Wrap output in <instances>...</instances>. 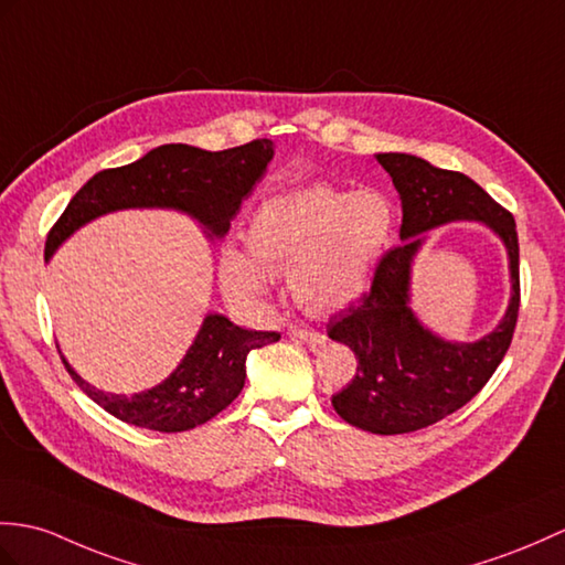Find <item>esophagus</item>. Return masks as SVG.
<instances>
[{
  "label": "esophagus",
  "mask_w": 565,
  "mask_h": 565,
  "mask_svg": "<svg viewBox=\"0 0 565 565\" xmlns=\"http://www.w3.org/2000/svg\"><path fill=\"white\" fill-rule=\"evenodd\" d=\"M288 337H291L294 342L310 344V347H322L324 339H327L322 332L306 330V327H291V330H288Z\"/></svg>",
  "instance_id": "obj_1"
}]
</instances>
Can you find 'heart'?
<instances>
[{
	"label": "heart",
	"instance_id": "obj_1",
	"mask_svg": "<svg viewBox=\"0 0 565 565\" xmlns=\"http://www.w3.org/2000/svg\"><path fill=\"white\" fill-rule=\"evenodd\" d=\"M395 231L383 192L332 185L286 190L262 202L247 223L245 247H218V284L233 303L255 308L271 294V274L310 312L344 310L365 294Z\"/></svg>",
	"mask_w": 565,
	"mask_h": 565
}]
</instances>
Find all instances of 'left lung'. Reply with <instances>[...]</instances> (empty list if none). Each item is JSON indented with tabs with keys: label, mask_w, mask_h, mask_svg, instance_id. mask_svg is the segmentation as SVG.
Here are the masks:
<instances>
[{
	"label": "left lung",
	"mask_w": 565,
	"mask_h": 565,
	"mask_svg": "<svg viewBox=\"0 0 565 565\" xmlns=\"http://www.w3.org/2000/svg\"><path fill=\"white\" fill-rule=\"evenodd\" d=\"M402 200L395 250L375 269L373 286L330 320L327 334L356 353L351 383L332 397L347 424L397 436L438 424L479 395L515 332L520 310V245L515 218L475 180L430 166L412 153H377ZM452 220H479L504 243L511 300L494 332L477 343H452L426 328L411 308V267L424 232Z\"/></svg>",
	"instance_id": "obj_1"
}]
</instances>
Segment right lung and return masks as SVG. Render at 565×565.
I'll use <instances>...</instances> for the list:
<instances>
[{"mask_svg":"<svg viewBox=\"0 0 565 565\" xmlns=\"http://www.w3.org/2000/svg\"><path fill=\"white\" fill-rule=\"evenodd\" d=\"M271 159V139H255L226 151L166 143L135 163L100 170L72 196L52 226L45 259L86 223L122 209H173L200 223L212 241L223 238L241 202L265 175ZM279 339V332L243 330L226 315L206 312L178 369L163 383L129 397L96 390L67 359L62 356V361L74 383L115 418L149 430L180 433L202 426L226 409L245 385L247 353Z\"/></svg>","mask_w":565,"mask_h":565,"instance_id":"1","label":"right lung"}]
</instances>
